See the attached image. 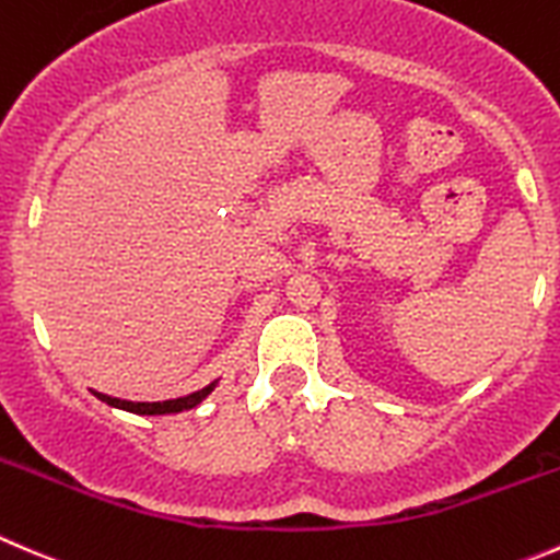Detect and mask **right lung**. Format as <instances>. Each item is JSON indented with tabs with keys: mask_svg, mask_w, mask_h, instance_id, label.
I'll return each instance as SVG.
<instances>
[{
	"mask_svg": "<svg viewBox=\"0 0 560 560\" xmlns=\"http://www.w3.org/2000/svg\"><path fill=\"white\" fill-rule=\"evenodd\" d=\"M213 388H215V383H210V385H205L202 390H194V394L180 396V399H166V401H128V399H114V396L97 394V390H95V396H97V399L106 401V405L122 407V410L139 412V416H164V412L191 410V407H197L199 401H202L205 396H208Z\"/></svg>",
	"mask_w": 560,
	"mask_h": 560,
	"instance_id": "right-lung-1",
	"label": "right lung"
}]
</instances>
